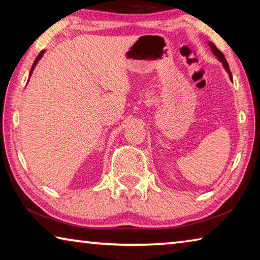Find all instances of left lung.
I'll return each instance as SVG.
<instances>
[{
    "label": "left lung",
    "instance_id": "1",
    "mask_svg": "<svg viewBox=\"0 0 260 260\" xmlns=\"http://www.w3.org/2000/svg\"><path fill=\"white\" fill-rule=\"evenodd\" d=\"M209 45H210V47H211V50H212V52L213 54L218 57L219 58V60L220 61H222V64H223V68L226 69V71L228 72V74H230V78L232 79V73H231V70H230V67H228V63H227V60H226V58H225V56H223V54L221 51H220L217 47H215L212 42H209ZM233 81V80H232Z\"/></svg>",
    "mask_w": 260,
    "mask_h": 260
}]
</instances>
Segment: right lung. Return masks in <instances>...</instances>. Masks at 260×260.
I'll return each mask as SVG.
<instances>
[{"label": "right lung", "mask_w": 260, "mask_h": 260, "mask_svg": "<svg viewBox=\"0 0 260 260\" xmlns=\"http://www.w3.org/2000/svg\"><path fill=\"white\" fill-rule=\"evenodd\" d=\"M43 52H45V51H41V52H40V54H39V55H38V57H37V58H35V60H34V63H33V65H32V69H30V71H29V77H30V76H32V72H33V70H34V68H35V67H37L38 61H39V59H40V58H41V57H42V55H43Z\"/></svg>", "instance_id": "obj_1"}]
</instances>
